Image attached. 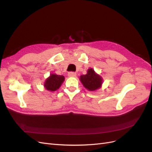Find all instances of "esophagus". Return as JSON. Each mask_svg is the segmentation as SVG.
I'll list each match as a JSON object with an SVG mask.
<instances>
[{"instance_id": "obj_1", "label": "esophagus", "mask_w": 152, "mask_h": 152, "mask_svg": "<svg viewBox=\"0 0 152 152\" xmlns=\"http://www.w3.org/2000/svg\"><path fill=\"white\" fill-rule=\"evenodd\" d=\"M68 77H76L77 74H76V73H75V72H69V73H68Z\"/></svg>"}]
</instances>
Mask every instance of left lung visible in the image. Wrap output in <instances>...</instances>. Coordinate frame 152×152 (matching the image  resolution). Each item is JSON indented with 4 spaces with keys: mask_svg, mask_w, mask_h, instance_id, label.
Masks as SVG:
<instances>
[{
    "mask_svg": "<svg viewBox=\"0 0 152 152\" xmlns=\"http://www.w3.org/2000/svg\"><path fill=\"white\" fill-rule=\"evenodd\" d=\"M80 80L85 88L91 91L98 89L103 83L102 77L97 74L93 68H89L87 74L81 75Z\"/></svg>",
    "mask_w": 152,
    "mask_h": 152,
    "instance_id": "obj_1",
    "label": "left lung"
}]
</instances>
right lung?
Masks as SVG:
<instances>
[{"mask_svg":"<svg viewBox=\"0 0 152 152\" xmlns=\"http://www.w3.org/2000/svg\"><path fill=\"white\" fill-rule=\"evenodd\" d=\"M65 80V77L63 75H58L56 74H50V76L45 81V88L50 91H54L58 89L63 82Z\"/></svg>","mask_w":152,"mask_h":152,"instance_id":"1","label":"right lung"}]
</instances>
